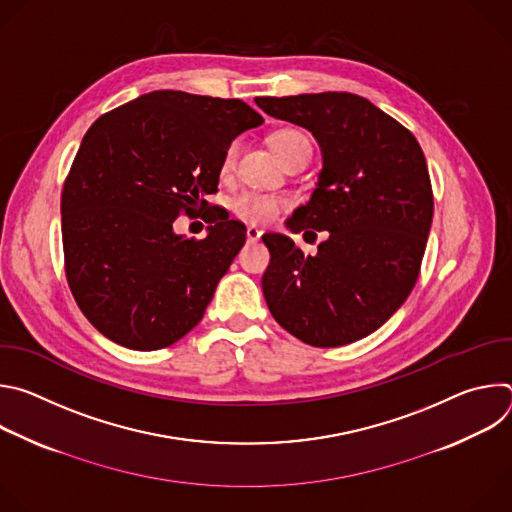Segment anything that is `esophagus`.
Returning <instances> with one entry per match:
<instances>
[{"instance_id":"1","label":"esophagus","mask_w":512,"mask_h":512,"mask_svg":"<svg viewBox=\"0 0 512 512\" xmlns=\"http://www.w3.org/2000/svg\"><path fill=\"white\" fill-rule=\"evenodd\" d=\"M261 235H263V233H261L259 229H255V227H249V229H247V241H249V243H257V241L261 239Z\"/></svg>"}]
</instances>
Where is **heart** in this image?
Instances as JSON below:
<instances>
[{"label": "heart", "instance_id": "obj_1", "mask_svg": "<svg viewBox=\"0 0 512 512\" xmlns=\"http://www.w3.org/2000/svg\"><path fill=\"white\" fill-rule=\"evenodd\" d=\"M269 143H271V150L283 164H287L289 160H294L298 156H310V143L306 135L298 129H279L271 135ZM237 154H239V143H231L221 162L223 176H229L235 170ZM283 206H285L283 198L261 194V192H243L235 196L231 202L233 212L241 218V221L251 225H265L273 221V218L283 210Z\"/></svg>", "mask_w": 512, "mask_h": 512}]
</instances>
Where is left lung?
I'll return each instance as SVG.
<instances>
[{
  "mask_svg": "<svg viewBox=\"0 0 512 512\" xmlns=\"http://www.w3.org/2000/svg\"><path fill=\"white\" fill-rule=\"evenodd\" d=\"M267 115L308 129L322 152L291 233L328 231L316 255L267 233L261 287L271 316L302 342L344 346L381 328L407 300L425 253L433 194L425 156L399 121L352 93L257 97Z\"/></svg>",
  "mask_w": 512,
  "mask_h": 512,
  "instance_id": "8db88e82",
  "label": "left lung"
}]
</instances>
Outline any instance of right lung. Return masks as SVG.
<instances>
[{
	"label": "right lung",
	"mask_w": 512,
	"mask_h": 512,
	"mask_svg": "<svg viewBox=\"0 0 512 512\" xmlns=\"http://www.w3.org/2000/svg\"><path fill=\"white\" fill-rule=\"evenodd\" d=\"M261 123L239 99L154 91L89 127L62 190V247L72 296L103 336L158 350L202 320L247 229L218 206L200 241L174 221L206 210L227 148Z\"/></svg>",
	"instance_id": "add662e5"
}]
</instances>
